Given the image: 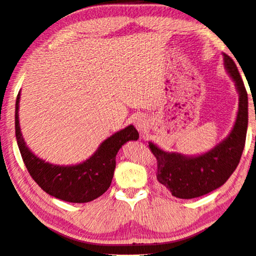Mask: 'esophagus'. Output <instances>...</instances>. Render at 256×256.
<instances>
[{"label": "esophagus", "mask_w": 256, "mask_h": 256, "mask_svg": "<svg viewBox=\"0 0 256 256\" xmlns=\"http://www.w3.org/2000/svg\"><path fill=\"white\" fill-rule=\"evenodd\" d=\"M133 123H134L136 128L138 131L140 132V134H146L148 131V120L144 115H136L133 120Z\"/></svg>", "instance_id": "obj_1"}]
</instances>
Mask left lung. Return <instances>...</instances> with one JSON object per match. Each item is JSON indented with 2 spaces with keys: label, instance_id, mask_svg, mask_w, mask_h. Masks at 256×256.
I'll return each instance as SVG.
<instances>
[{
  "label": "left lung",
  "instance_id": "left-lung-1",
  "mask_svg": "<svg viewBox=\"0 0 256 256\" xmlns=\"http://www.w3.org/2000/svg\"><path fill=\"white\" fill-rule=\"evenodd\" d=\"M223 60L239 93L237 120L230 134L212 150L196 157L166 152L149 142V149L157 160V180L176 198L192 200L220 188L240 160L248 124V99L236 64L226 54Z\"/></svg>",
  "mask_w": 256,
  "mask_h": 256
}]
</instances>
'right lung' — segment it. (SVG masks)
Wrapping results in <instances>:
<instances>
[{
  "mask_svg": "<svg viewBox=\"0 0 256 256\" xmlns=\"http://www.w3.org/2000/svg\"><path fill=\"white\" fill-rule=\"evenodd\" d=\"M20 92L16 101V139L22 160L33 180L46 194L70 202H88L107 192L116 168V155L125 142L139 139L133 125L116 132L100 144L98 150L83 163L59 166L35 156L26 146L19 126Z\"/></svg>",
  "mask_w": 256,
  "mask_h": 256,
  "instance_id": "right-lung-1",
  "label": "right lung"
}]
</instances>
